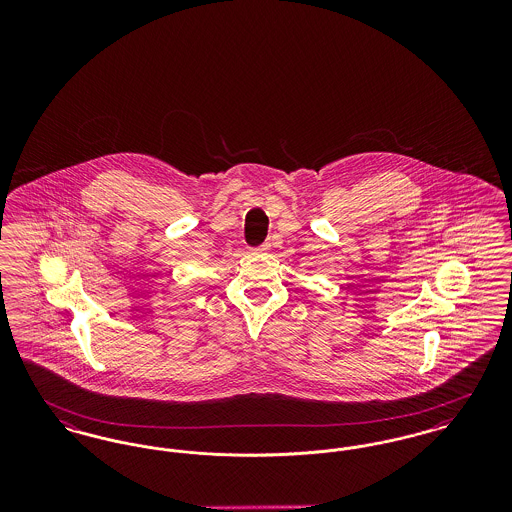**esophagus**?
Instances as JSON below:
<instances>
[{
    "label": "esophagus",
    "instance_id": "34e87169",
    "mask_svg": "<svg viewBox=\"0 0 512 512\" xmlns=\"http://www.w3.org/2000/svg\"><path fill=\"white\" fill-rule=\"evenodd\" d=\"M268 247H270V244L261 245V249H263V251H267Z\"/></svg>",
    "mask_w": 512,
    "mask_h": 512
}]
</instances>
